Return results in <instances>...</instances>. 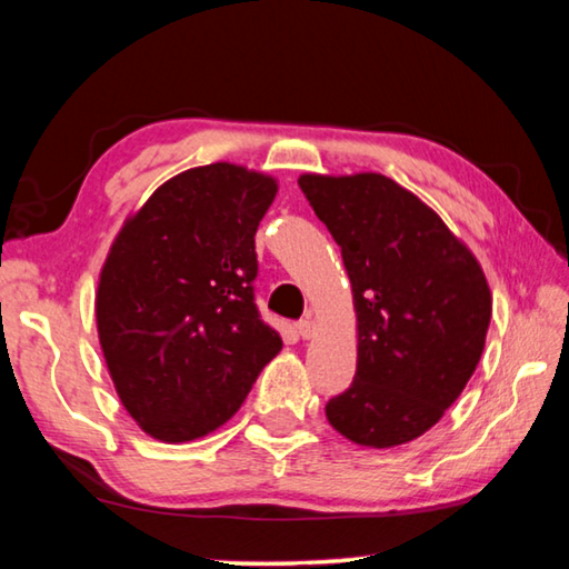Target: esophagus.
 <instances>
[{"mask_svg": "<svg viewBox=\"0 0 569 569\" xmlns=\"http://www.w3.org/2000/svg\"><path fill=\"white\" fill-rule=\"evenodd\" d=\"M298 336H301V339H313L316 336V321L311 319V316H308V319H303V321H298Z\"/></svg>", "mask_w": 569, "mask_h": 569, "instance_id": "obj_1", "label": "esophagus"}]
</instances>
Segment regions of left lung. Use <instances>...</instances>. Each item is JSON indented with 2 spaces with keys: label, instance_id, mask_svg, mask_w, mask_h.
<instances>
[{
  "label": "left lung",
  "instance_id": "obj_1",
  "mask_svg": "<svg viewBox=\"0 0 569 569\" xmlns=\"http://www.w3.org/2000/svg\"><path fill=\"white\" fill-rule=\"evenodd\" d=\"M349 273L359 361L326 419L353 445L421 437L465 391L485 351L492 293L435 210L379 172L298 178Z\"/></svg>",
  "mask_w": 569,
  "mask_h": 569
}]
</instances>
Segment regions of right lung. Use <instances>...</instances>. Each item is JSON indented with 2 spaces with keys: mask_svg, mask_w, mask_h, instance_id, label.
<instances>
[{
  "mask_svg": "<svg viewBox=\"0 0 569 569\" xmlns=\"http://www.w3.org/2000/svg\"><path fill=\"white\" fill-rule=\"evenodd\" d=\"M278 182L230 162L192 168L124 220L94 316L122 407L180 445L233 417L281 336L261 321L256 230Z\"/></svg>",
  "mask_w": 569,
  "mask_h": 569,
  "instance_id": "obj_1",
  "label": "right lung"
}]
</instances>
